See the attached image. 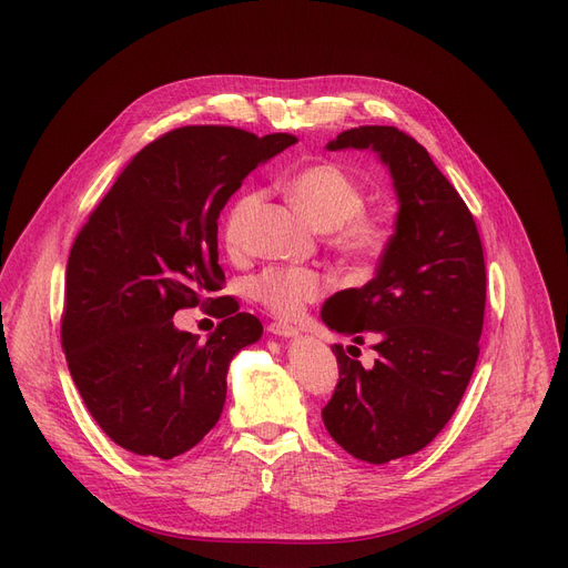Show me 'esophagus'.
<instances>
[{
  "label": "esophagus",
  "instance_id": "esophagus-1",
  "mask_svg": "<svg viewBox=\"0 0 568 568\" xmlns=\"http://www.w3.org/2000/svg\"><path fill=\"white\" fill-rule=\"evenodd\" d=\"M268 332L276 334V336H283V338L300 336V329H296V326H292V324H285V322H272V324H268Z\"/></svg>",
  "mask_w": 568,
  "mask_h": 568
}]
</instances>
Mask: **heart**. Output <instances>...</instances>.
I'll return each mask as SVG.
<instances>
[{
	"label": "heart",
	"instance_id": "obj_1",
	"mask_svg": "<svg viewBox=\"0 0 568 568\" xmlns=\"http://www.w3.org/2000/svg\"><path fill=\"white\" fill-rule=\"evenodd\" d=\"M290 197L320 227L334 230L332 244L349 262L377 260L389 244V227L366 214V191L359 179L336 163H315L296 172L287 184ZM260 202L257 193L239 195L223 223L225 246L244 251L246 223ZM326 281L308 266H268L251 281L253 300L268 313L292 320L324 294Z\"/></svg>",
	"mask_w": 568,
	"mask_h": 568
}]
</instances>
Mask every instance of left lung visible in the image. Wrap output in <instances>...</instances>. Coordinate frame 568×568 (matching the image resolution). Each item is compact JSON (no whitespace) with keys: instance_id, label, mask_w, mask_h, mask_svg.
<instances>
[{"instance_id":"1","label":"left lung","mask_w":568,"mask_h":568,"mask_svg":"<svg viewBox=\"0 0 568 568\" xmlns=\"http://www.w3.org/2000/svg\"><path fill=\"white\" fill-rule=\"evenodd\" d=\"M349 146L377 152L400 206L375 278L322 308L329 329L356 345L373 336L377 352L364 368L332 345L338 384L322 422L347 454L382 465L422 452L460 405L479 359L486 262L467 204L412 135L359 126L326 144Z\"/></svg>"}]
</instances>
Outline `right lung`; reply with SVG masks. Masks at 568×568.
<instances>
[{
	"instance_id": "1",
	"label": "right lung",
	"mask_w": 568,
	"mask_h": 568,
	"mask_svg": "<svg viewBox=\"0 0 568 568\" xmlns=\"http://www.w3.org/2000/svg\"><path fill=\"white\" fill-rule=\"evenodd\" d=\"M294 142L174 129L135 154L78 232L62 347L89 414L122 449L170 460L216 426L232 356L262 336L234 296H214L225 283L219 216L248 172ZM195 305L222 320L204 344L171 324Z\"/></svg>"
}]
</instances>
